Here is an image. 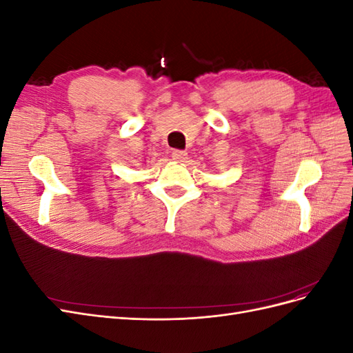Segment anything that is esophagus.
<instances>
[{"instance_id": "obj_1", "label": "esophagus", "mask_w": 353, "mask_h": 353, "mask_svg": "<svg viewBox=\"0 0 353 353\" xmlns=\"http://www.w3.org/2000/svg\"><path fill=\"white\" fill-rule=\"evenodd\" d=\"M172 159L175 160V162H184V160L187 159V153L183 152V150H174L172 152Z\"/></svg>"}]
</instances>
